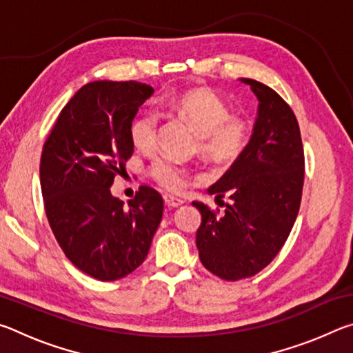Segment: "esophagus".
<instances>
[{"instance_id": "34e87169", "label": "esophagus", "mask_w": 353, "mask_h": 353, "mask_svg": "<svg viewBox=\"0 0 353 353\" xmlns=\"http://www.w3.org/2000/svg\"><path fill=\"white\" fill-rule=\"evenodd\" d=\"M163 199H165V204L168 207H179L183 204L182 199H179V198H176V196H171V194H165Z\"/></svg>"}]
</instances>
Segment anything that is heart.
<instances>
[{"label":"heart","mask_w":353,"mask_h":353,"mask_svg":"<svg viewBox=\"0 0 353 353\" xmlns=\"http://www.w3.org/2000/svg\"><path fill=\"white\" fill-rule=\"evenodd\" d=\"M170 109L183 118L199 134V151L213 162H234L246 151L252 126L243 115H230V107L210 88H193L170 99ZM132 145L151 152L159 141V117L145 112L132 119L129 128ZM160 187L182 191L188 183V170L171 159H159L149 168Z\"/></svg>","instance_id":"b5f03b06"}]
</instances>
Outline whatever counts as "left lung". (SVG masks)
Instances as JSON below:
<instances>
[{"instance_id":"1","label":"left lung","mask_w":353,"mask_h":353,"mask_svg":"<svg viewBox=\"0 0 353 353\" xmlns=\"http://www.w3.org/2000/svg\"><path fill=\"white\" fill-rule=\"evenodd\" d=\"M259 99L254 134L230 170L208 188L225 210L193 202L202 214L196 232L199 259L223 280L252 277L274 260L288 238L301 207L303 148L294 112L265 83L243 77Z\"/></svg>"}]
</instances>
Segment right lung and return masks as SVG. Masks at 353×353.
I'll list each match as a JSON object with an SVG mask.
<instances>
[{
    "label": "right lung",
    "mask_w": 353,
    "mask_h": 353,
    "mask_svg": "<svg viewBox=\"0 0 353 353\" xmlns=\"http://www.w3.org/2000/svg\"><path fill=\"white\" fill-rule=\"evenodd\" d=\"M152 93L137 81L87 83L63 107L41 151L52 234L77 270L103 282L126 277L145 261L162 221L157 190L141 185L128 207L110 193L134 152L130 123Z\"/></svg>",
    "instance_id": "add662e5"
}]
</instances>
